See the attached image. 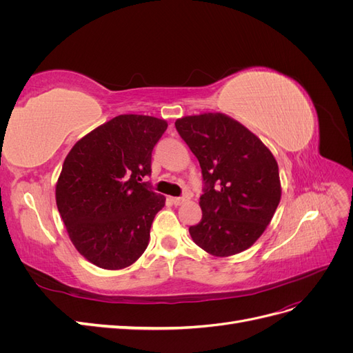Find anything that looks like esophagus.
<instances>
[{"label": "esophagus", "instance_id": "obj_1", "mask_svg": "<svg viewBox=\"0 0 353 353\" xmlns=\"http://www.w3.org/2000/svg\"><path fill=\"white\" fill-rule=\"evenodd\" d=\"M185 200H187L185 197H170V201H172L175 206H179V205H183V203H184Z\"/></svg>", "mask_w": 353, "mask_h": 353}]
</instances>
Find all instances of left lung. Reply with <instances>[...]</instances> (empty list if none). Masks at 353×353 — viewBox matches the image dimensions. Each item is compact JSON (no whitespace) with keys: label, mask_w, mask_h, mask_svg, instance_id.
<instances>
[{"label":"left lung","mask_w":353,"mask_h":353,"mask_svg":"<svg viewBox=\"0 0 353 353\" xmlns=\"http://www.w3.org/2000/svg\"><path fill=\"white\" fill-rule=\"evenodd\" d=\"M175 128L197 157L205 193L193 241L216 258L237 254L258 240L281 199L279 163L248 128L223 113L176 119Z\"/></svg>","instance_id":"left-lung-1"}]
</instances>
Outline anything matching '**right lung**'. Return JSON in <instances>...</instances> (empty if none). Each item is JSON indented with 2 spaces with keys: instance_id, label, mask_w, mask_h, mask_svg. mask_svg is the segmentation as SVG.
<instances>
[{
  "instance_id": "right-lung-1",
  "label": "right lung",
  "mask_w": 353,
  "mask_h": 353,
  "mask_svg": "<svg viewBox=\"0 0 353 353\" xmlns=\"http://www.w3.org/2000/svg\"><path fill=\"white\" fill-rule=\"evenodd\" d=\"M168 122L119 114L72 147L56 184L69 239L103 270H123L144 253L165 196L140 183L152 174V152Z\"/></svg>"
}]
</instances>
